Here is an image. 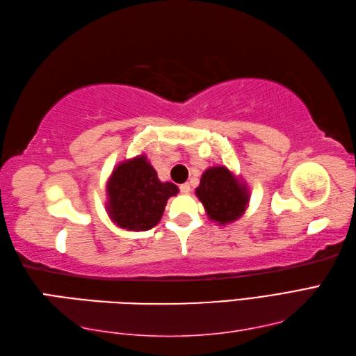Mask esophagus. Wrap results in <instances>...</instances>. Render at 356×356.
<instances>
[{
  "instance_id": "1",
  "label": "esophagus",
  "mask_w": 356,
  "mask_h": 356,
  "mask_svg": "<svg viewBox=\"0 0 356 356\" xmlns=\"http://www.w3.org/2000/svg\"><path fill=\"white\" fill-rule=\"evenodd\" d=\"M179 192L181 193H184V195H187V193H190V184H181L179 186Z\"/></svg>"
}]
</instances>
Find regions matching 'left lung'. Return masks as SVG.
Returning a JSON list of instances; mask_svg holds the SVG:
<instances>
[{"label": "left lung", "instance_id": "8db88e82", "mask_svg": "<svg viewBox=\"0 0 356 356\" xmlns=\"http://www.w3.org/2000/svg\"><path fill=\"white\" fill-rule=\"evenodd\" d=\"M196 196L207 216L219 225L240 219L249 204V190L227 166L208 168L201 177Z\"/></svg>", "mask_w": 356, "mask_h": 356}]
</instances>
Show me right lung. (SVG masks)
Returning <instances> with one entry per match:
<instances>
[{
  "label": "right lung",
  "instance_id": "obj_1",
  "mask_svg": "<svg viewBox=\"0 0 356 356\" xmlns=\"http://www.w3.org/2000/svg\"><path fill=\"white\" fill-rule=\"evenodd\" d=\"M178 193L172 183H161L145 155L119 163L107 183V213L119 228L148 231L161 219L170 196Z\"/></svg>",
  "mask_w": 356,
  "mask_h": 356
}]
</instances>
